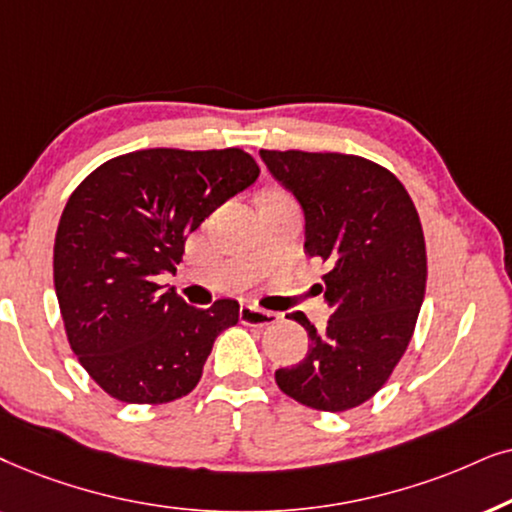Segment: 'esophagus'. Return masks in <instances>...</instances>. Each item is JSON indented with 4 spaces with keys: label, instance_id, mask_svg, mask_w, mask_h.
Segmentation results:
<instances>
[{
    "label": "esophagus",
    "instance_id": "esophagus-1",
    "mask_svg": "<svg viewBox=\"0 0 512 512\" xmlns=\"http://www.w3.org/2000/svg\"><path fill=\"white\" fill-rule=\"evenodd\" d=\"M238 316H241V323L243 325H252V327H264V325H274L278 323V316L271 311H264V309H257V306H241V311H238Z\"/></svg>",
    "mask_w": 512,
    "mask_h": 512
}]
</instances>
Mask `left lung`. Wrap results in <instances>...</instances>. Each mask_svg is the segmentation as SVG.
<instances>
[{
  "mask_svg": "<svg viewBox=\"0 0 512 512\" xmlns=\"http://www.w3.org/2000/svg\"><path fill=\"white\" fill-rule=\"evenodd\" d=\"M262 161L304 210V252L327 262L332 316L309 332V353L276 370L285 395L311 410L344 412L386 384L417 325L426 292L419 213L391 170L363 156L260 149Z\"/></svg>",
  "mask_w": 512,
  "mask_h": 512,
  "instance_id": "left-lung-1",
  "label": "left lung"
}]
</instances>
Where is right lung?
<instances>
[{
    "mask_svg": "<svg viewBox=\"0 0 512 512\" xmlns=\"http://www.w3.org/2000/svg\"><path fill=\"white\" fill-rule=\"evenodd\" d=\"M260 166L243 149H140L74 189L53 245V283L74 356L102 391L161 405L199 384L238 302L189 306L156 276L175 271L206 217L248 189Z\"/></svg>",
    "mask_w": 512,
    "mask_h": 512,
    "instance_id": "1",
    "label": "right lung"
}]
</instances>
